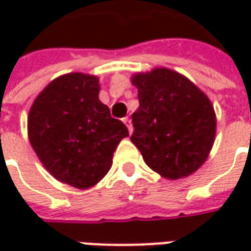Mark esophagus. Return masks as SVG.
Wrapping results in <instances>:
<instances>
[{"instance_id": "obj_1", "label": "esophagus", "mask_w": 251, "mask_h": 251, "mask_svg": "<svg viewBox=\"0 0 251 251\" xmlns=\"http://www.w3.org/2000/svg\"><path fill=\"white\" fill-rule=\"evenodd\" d=\"M124 124H125L126 125V127H127V129H129V133H131V131H133V126H131V121L129 120V118H127V117H125V118H124Z\"/></svg>"}]
</instances>
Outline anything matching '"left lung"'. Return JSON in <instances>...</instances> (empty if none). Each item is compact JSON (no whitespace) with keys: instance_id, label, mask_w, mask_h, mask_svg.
I'll use <instances>...</instances> for the list:
<instances>
[{"instance_id":"left-lung-1","label":"left lung","mask_w":251,"mask_h":251,"mask_svg":"<svg viewBox=\"0 0 251 251\" xmlns=\"http://www.w3.org/2000/svg\"><path fill=\"white\" fill-rule=\"evenodd\" d=\"M140 107L133 113L131 142L163 177L194 174L208 157L215 138V111L203 91L181 74L154 68L136 74Z\"/></svg>"}]
</instances>
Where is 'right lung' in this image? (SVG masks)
Instances as JSON below:
<instances>
[{"label": "right lung", "mask_w": 251, "mask_h": 251, "mask_svg": "<svg viewBox=\"0 0 251 251\" xmlns=\"http://www.w3.org/2000/svg\"><path fill=\"white\" fill-rule=\"evenodd\" d=\"M99 79L72 72L56 77L32 104L30 145L50 174L75 188L93 187L109 172L129 131L98 98Z\"/></svg>", "instance_id": "obj_1"}]
</instances>
